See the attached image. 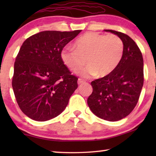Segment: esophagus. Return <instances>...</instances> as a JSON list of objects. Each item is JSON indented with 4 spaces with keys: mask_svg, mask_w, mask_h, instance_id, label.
I'll return each instance as SVG.
<instances>
[{
    "mask_svg": "<svg viewBox=\"0 0 156 156\" xmlns=\"http://www.w3.org/2000/svg\"><path fill=\"white\" fill-rule=\"evenodd\" d=\"M85 81L84 80H82V79H78V84H82V83H84Z\"/></svg>",
    "mask_w": 156,
    "mask_h": 156,
    "instance_id": "1",
    "label": "esophagus"
}]
</instances>
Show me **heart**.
Here are the masks:
<instances>
[{"label": "heart", "mask_w": 156, "mask_h": 156, "mask_svg": "<svg viewBox=\"0 0 156 156\" xmlns=\"http://www.w3.org/2000/svg\"><path fill=\"white\" fill-rule=\"evenodd\" d=\"M74 48L66 47L61 52V59L66 67L82 76L95 75L104 77L110 74L122 59L124 45L122 40L116 35H101L87 33L80 36Z\"/></svg>", "instance_id": "1"}]
</instances>
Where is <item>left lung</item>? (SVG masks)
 <instances>
[{"label":"left lung","instance_id":"obj_1","mask_svg":"<svg viewBox=\"0 0 156 156\" xmlns=\"http://www.w3.org/2000/svg\"><path fill=\"white\" fill-rule=\"evenodd\" d=\"M122 40V59L113 72L91 82L93 91L87 104L100 119L116 121L127 116L135 108L144 85V59L136 42L129 36L112 30Z\"/></svg>","mask_w":156,"mask_h":156}]
</instances>
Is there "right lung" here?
I'll return each instance as SVG.
<instances>
[{
	"instance_id": "obj_1",
	"label": "right lung",
	"mask_w": 156,
	"mask_h": 156,
	"mask_svg": "<svg viewBox=\"0 0 156 156\" xmlns=\"http://www.w3.org/2000/svg\"><path fill=\"white\" fill-rule=\"evenodd\" d=\"M81 31H42L21 46L12 87L19 107L33 120L45 121L58 116L77 88L78 79L64 65L61 52Z\"/></svg>"
}]
</instances>
